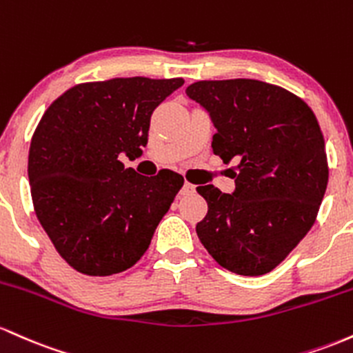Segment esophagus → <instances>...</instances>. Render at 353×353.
Masks as SVG:
<instances>
[{
  "label": "esophagus",
  "instance_id": "34e87169",
  "mask_svg": "<svg viewBox=\"0 0 353 353\" xmlns=\"http://www.w3.org/2000/svg\"><path fill=\"white\" fill-rule=\"evenodd\" d=\"M195 185L190 183V181H185L183 188H181V195H192V193H195Z\"/></svg>",
  "mask_w": 353,
  "mask_h": 353
}]
</instances>
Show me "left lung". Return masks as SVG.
Returning <instances> with one entry per match:
<instances>
[{
	"mask_svg": "<svg viewBox=\"0 0 353 353\" xmlns=\"http://www.w3.org/2000/svg\"><path fill=\"white\" fill-rule=\"evenodd\" d=\"M187 97L210 113L212 148L233 158L235 192L201 185L208 212L196 235L227 270L245 276L272 272L315 223L327 190L325 141L302 98L259 80L196 81Z\"/></svg>",
	"mask_w": 353,
	"mask_h": 353,
	"instance_id": "8db88e82",
	"label": "left lung"
}]
</instances>
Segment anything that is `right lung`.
<instances>
[{
	"instance_id": "right-lung-1",
	"label": "right lung",
	"mask_w": 353,
	"mask_h": 353,
	"mask_svg": "<svg viewBox=\"0 0 353 353\" xmlns=\"http://www.w3.org/2000/svg\"><path fill=\"white\" fill-rule=\"evenodd\" d=\"M183 83L145 77L80 83L39 120L28 157L34 213L77 272H125L150 247L185 180L172 170L138 175L120 155H141L153 110Z\"/></svg>"
}]
</instances>
